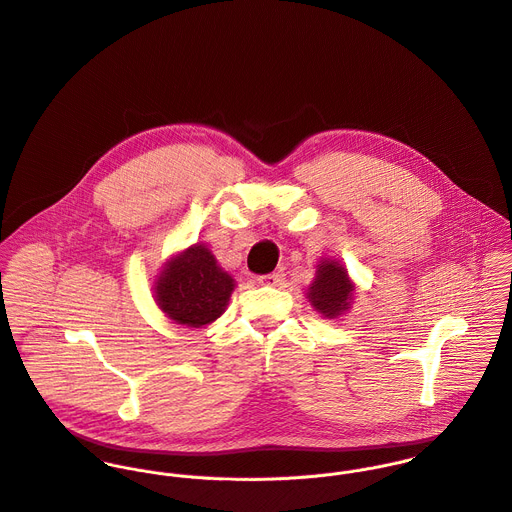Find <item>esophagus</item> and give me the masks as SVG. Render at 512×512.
I'll return each instance as SVG.
<instances>
[{
    "mask_svg": "<svg viewBox=\"0 0 512 512\" xmlns=\"http://www.w3.org/2000/svg\"><path fill=\"white\" fill-rule=\"evenodd\" d=\"M283 277H285V275H283L281 271H277V273L261 275V277H259V283H261V285H265V287H277V285H281Z\"/></svg>",
    "mask_w": 512,
    "mask_h": 512,
    "instance_id": "obj_1",
    "label": "esophagus"
}]
</instances>
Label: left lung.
<instances>
[{"instance_id":"1","label":"left lung","mask_w":512,"mask_h":512,"mask_svg":"<svg viewBox=\"0 0 512 512\" xmlns=\"http://www.w3.org/2000/svg\"><path fill=\"white\" fill-rule=\"evenodd\" d=\"M355 291L357 287L347 267L337 259L325 257L317 263L315 279L307 287V299L323 319H339L351 309Z\"/></svg>"}]
</instances>
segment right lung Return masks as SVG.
I'll return each mask as SVG.
<instances>
[{
    "mask_svg": "<svg viewBox=\"0 0 512 512\" xmlns=\"http://www.w3.org/2000/svg\"><path fill=\"white\" fill-rule=\"evenodd\" d=\"M235 287V279L217 263L209 247L195 243L163 263L151 289L167 319L201 329L225 313Z\"/></svg>",
    "mask_w": 512,
    "mask_h": 512,
    "instance_id": "right-lung-1",
    "label": "right lung"
}]
</instances>
